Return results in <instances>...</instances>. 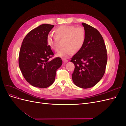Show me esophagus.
<instances>
[{
    "mask_svg": "<svg viewBox=\"0 0 126 126\" xmlns=\"http://www.w3.org/2000/svg\"><path fill=\"white\" fill-rule=\"evenodd\" d=\"M63 63H67L68 62V60L67 59H63Z\"/></svg>",
    "mask_w": 126,
    "mask_h": 126,
    "instance_id": "esophagus-1",
    "label": "esophagus"
}]
</instances>
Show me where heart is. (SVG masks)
Listing matches in <instances>:
<instances>
[{
    "label": "heart",
    "instance_id": "b5f03b06",
    "mask_svg": "<svg viewBox=\"0 0 126 126\" xmlns=\"http://www.w3.org/2000/svg\"><path fill=\"white\" fill-rule=\"evenodd\" d=\"M55 35L49 33L47 37V44L52 49H58L59 39L64 38L63 46L57 53L61 58H67L74 54V50L78 51L81 48L86 38L85 30L83 27H76L74 26L62 25L55 30Z\"/></svg>",
    "mask_w": 126,
    "mask_h": 126
}]
</instances>
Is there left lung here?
Listing matches in <instances>:
<instances>
[{
  "label": "left lung",
  "instance_id": "obj_1",
  "mask_svg": "<svg viewBox=\"0 0 126 126\" xmlns=\"http://www.w3.org/2000/svg\"><path fill=\"white\" fill-rule=\"evenodd\" d=\"M82 25L86 32L85 43L70 62L75 64L72 74L74 84L87 89L96 85L102 78L107 63V54L100 32L89 25Z\"/></svg>",
  "mask_w": 126,
  "mask_h": 126
}]
</instances>
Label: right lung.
<instances>
[{
  "mask_svg": "<svg viewBox=\"0 0 126 126\" xmlns=\"http://www.w3.org/2000/svg\"><path fill=\"white\" fill-rule=\"evenodd\" d=\"M54 26L43 24L31 30L21 44L19 55V66L25 79L30 85L47 88L54 82L56 71L62 65L59 57L54 56L47 46V37Z\"/></svg>",
  "mask_w": 126,
  "mask_h": 126,
  "instance_id": "add662e5",
  "label": "right lung"
}]
</instances>
